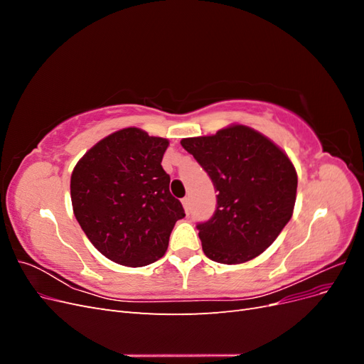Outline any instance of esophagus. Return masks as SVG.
Listing matches in <instances>:
<instances>
[{
	"instance_id": "1",
	"label": "esophagus",
	"mask_w": 364,
	"mask_h": 364,
	"mask_svg": "<svg viewBox=\"0 0 364 364\" xmlns=\"http://www.w3.org/2000/svg\"><path fill=\"white\" fill-rule=\"evenodd\" d=\"M182 205H183L185 213L188 214V213H190V199H188V197H183V199H182Z\"/></svg>"
}]
</instances>
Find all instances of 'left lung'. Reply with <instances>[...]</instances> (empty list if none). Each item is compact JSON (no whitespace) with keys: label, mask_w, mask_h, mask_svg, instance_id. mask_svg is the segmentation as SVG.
Listing matches in <instances>:
<instances>
[{"label":"left lung","mask_w":364,"mask_h":364,"mask_svg":"<svg viewBox=\"0 0 364 364\" xmlns=\"http://www.w3.org/2000/svg\"><path fill=\"white\" fill-rule=\"evenodd\" d=\"M182 147L211 178L214 215L197 225L205 255L241 264L266 250L293 215L297 174L267 136L234 124L211 136L185 138Z\"/></svg>","instance_id":"1"}]
</instances>
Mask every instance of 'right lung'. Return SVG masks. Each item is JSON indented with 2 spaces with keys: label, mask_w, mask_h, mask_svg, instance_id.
Instances as JSON below:
<instances>
[{
  "label": "right lung",
  "mask_w": 364,
  "mask_h": 364,
  "mask_svg": "<svg viewBox=\"0 0 364 364\" xmlns=\"http://www.w3.org/2000/svg\"><path fill=\"white\" fill-rule=\"evenodd\" d=\"M168 139L138 127L114 132L77 162L71 174L73 211L106 258L142 267L164 257L170 234L185 217L162 168Z\"/></svg>",
  "instance_id": "right-lung-1"
}]
</instances>
